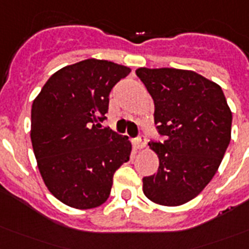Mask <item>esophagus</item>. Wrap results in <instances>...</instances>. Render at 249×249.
<instances>
[{
  "instance_id": "obj_1",
  "label": "esophagus",
  "mask_w": 249,
  "mask_h": 249,
  "mask_svg": "<svg viewBox=\"0 0 249 249\" xmlns=\"http://www.w3.org/2000/svg\"><path fill=\"white\" fill-rule=\"evenodd\" d=\"M144 146H146V138H144V137L141 136L140 138H137V140L134 141V147H136V150H142Z\"/></svg>"
}]
</instances>
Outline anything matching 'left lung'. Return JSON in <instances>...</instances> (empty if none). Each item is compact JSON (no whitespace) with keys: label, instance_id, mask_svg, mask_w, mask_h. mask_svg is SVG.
<instances>
[{"label":"left lung","instance_id":"1","mask_svg":"<svg viewBox=\"0 0 249 249\" xmlns=\"http://www.w3.org/2000/svg\"><path fill=\"white\" fill-rule=\"evenodd\" d=\"M154 99L163 143L148 146L159 170L143 178V194L166 207L197 196L218 170L231 140V109L218 84L189 70L138 68Z\"/></svg>","mask_w":249,"mask_h":249}]
</instances>
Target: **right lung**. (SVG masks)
Returning <instances> with one entry per match:
<instances>
[{
    "mask_svg": "<svg viewBox=\"0 0 249 249\" xmlns=\"http://www.w3.org/2000/svg\"><path fill=\"white\" fill-rule=\"evenodd\" d=\"M130 68L85 59L53 73L32 103L31 141L48 190L76 209L97 208L109 196L113 174L132 143L101 128L109 91Z\"/></svg>",
    "mask_w": 249,
    "mask_h": 249,
    "instance_id": "right-lung-1",
    "label": "right lung"
}]
</instances>
